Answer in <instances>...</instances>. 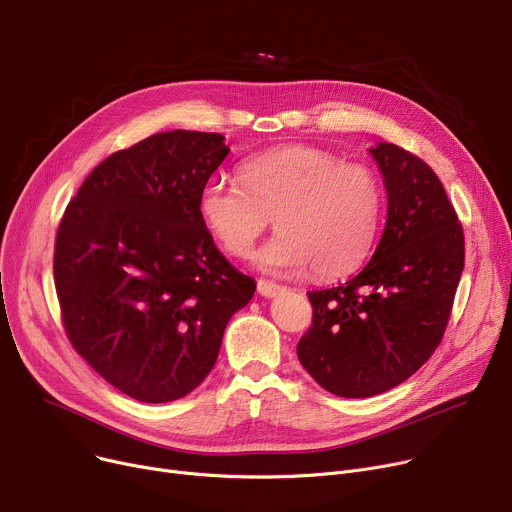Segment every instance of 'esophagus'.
<instances>
[{
  "mask_svg": "<svg viewBox=\"0 0 512 512\" xmlns=\"http://www.w3.org/2000/svg\"><path fill=\"white\" fill-rule=\"evenodd\" d=\"M283 289H285L283 285L273 283V281H268V279H260V281H258V293L264 295V297H275V295L281 293Z\"/></svg>",
  "mask_w": 512,
  "mask_h": 512,
  "instance_id": "obj_1",
  "label": "esophagus"
}]
</instances>
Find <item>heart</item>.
Here are the masks:
<instances>
[{"mask_svg":"<svg viewBox=\"0 0 512 512\" xmlns=\"http://www.w3.org/2000/svg\"><path fill=\"white\" fill-rule=\"evenodd\" d=\"M384 192L374 169L314 146H285L239 167V184L213 179L198 200L204 225L231 256H248L273 219L277 235L256 254L264 270L312 266L333 279L362 264L380 229Z\"/></svg>","mask_w":512,"mask_h":512,"instance_id":"obj_1","label":"heart"}]
</instances>
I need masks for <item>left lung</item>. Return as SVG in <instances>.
Masks as SVG:
<instances>
[{"label":"left lung","mask_w":512,"mask_h":512,"mask_svg":"<svg viewBox=\"0 0 512 512\" xmlns=\"http://www.w3.org/2000/svg\"><path fill=\"white\" fill-rule=\"evenodd\" d=\"M388 194L380 244L364 270L339 287L308 291L312 326L297 357L328 393L364 399L422 368L453 312L465 264V235L428 163L380 142Z\"/></svg>","instance_id":"left-lung-1"}]
</instances>
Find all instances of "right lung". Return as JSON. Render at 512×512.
I'll list each match as a JSON object with an SVG mask.
<instances>
[{"mask_svg":"<svg viewBox=\"0 0 512 512\" xmlns=\"http://www.w3.org/2000/svg\"><path fill=\"white\" fill-rule=\"evenodd\" d=\"M227 153L213 132L148 136L90 171L59 221L53 279L66 335L136 401L192 393L217 362L229 318L256 291L198 208Z\"/></svg>","mask_w":512,"mask_h":512,"instance_id":"1","label":"right lung"}]
</instances>
